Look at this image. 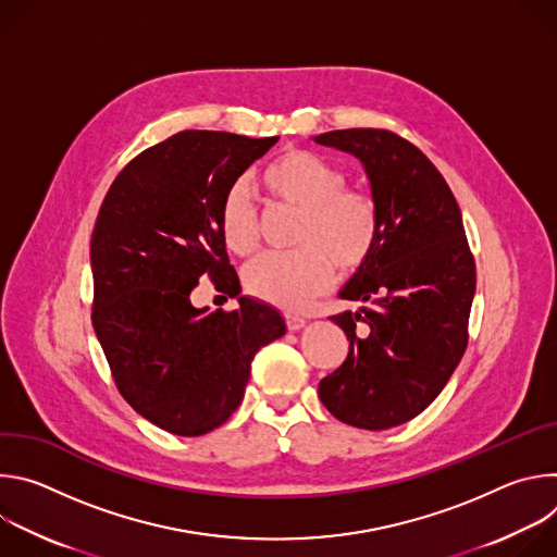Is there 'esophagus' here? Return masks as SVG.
<instances>
[{"instance_id": "esophagus-1", "label": "esophagus", "mask_w": 557, "mask_h": 557, "mask_svg": "<svg viewBox=\"0 0 557 557\" xmlns=\"http://www.w3.org/2000/svg\"><path fill=\"white\" fill-rule=\"evenodd\" d=\"M286 326H288V331H299L306 326V320L299 314H286Z\"/></svg>"}]
</instances>
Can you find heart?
<instances>
[{"label": "heart", "instance_id": "1", "mask_svg": "<svg viewBox=\"0 0 557 557\" xmlns=\"http://www.w3.org/2000/svg\"><path fill=\"white\" fill-rule=\"evenodd\" d=\"M260 187L273 207L297 213L293 253L262 256L245 271V288L282 310H301L322 295L333 267L342 275L361 271L372 258L381 218L370 194L346 187V174L306 149H286L260 172ZM220 235L226 251L251 256L260 224L243 185H231L220 202Z\"/></svg>", "mask_w": 557, "mask_h": 557}]
</instances>
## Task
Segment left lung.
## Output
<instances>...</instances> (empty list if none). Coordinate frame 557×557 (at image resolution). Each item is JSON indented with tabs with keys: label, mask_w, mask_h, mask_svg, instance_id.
Masks as SVG:
<instances>
[{
	"label": "left lung",
	"mask_w": 557,
	"mask_h": 557,
	"mask_svg": "<svg viewBox=\"0 0 557 557\" xmlns=\"http://www.w3.org/2000/svg\"><path fill=\"white\" fill-rule=\"evenodd\" d=\"M355 156L381 218L368 264L333 314L346 361L320 381L326 410L361 430H389L421 414L460 363L475 267L458 202L430 158L387 129H335L312 138Z\"/></svg>",
	"instance_id": "8db88e82"
}]
</instances>
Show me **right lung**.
Returning a JSON list of instances; mask_svg holds the SVG:
<instances>
[{
  "mask_svg": "<svg viewBox=\"0 0 557 557\" xmlns=\"http://www.w3.org/2000/svg\"><path fill=\"white\" fill-rule=\"evenodd\" d=\"M277 136L187 129L143 153L112 183L90 243L92 326L123 399L176 436L220 428L245 399L256 352L284 317L240 295L220 235V202ZM202 274L238 297L231 313L196 309Z\"/></svg>",
  "mask_w": 557,
  "mask_h": 557,
  "instance_id": "add662e5",
  "label": "right lung"
}]
</instances>
